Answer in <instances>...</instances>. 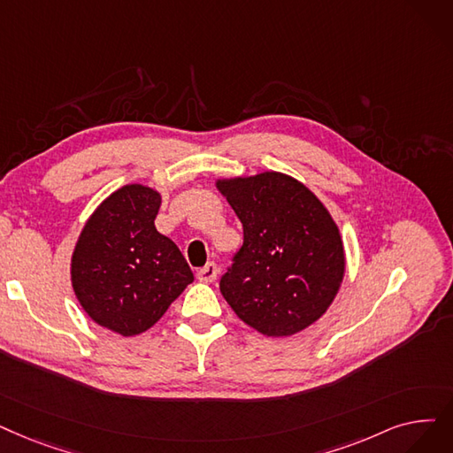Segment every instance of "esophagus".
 <instances>
[{
  "instance_id": "34e87169",
  "label": "esophagus",
  "mask_w": 453,
  "mask_h": 453,
  "mask_svg": "<svg viewBox=\"0 0 453 453\" xmlns=\"http://www.w3.org/2000/svg\"><path fill=\"white\" fill-rule=\"evenodd\" d=\"M196 275H198V280L203 283H212L216 280V275H219V266L214 263H207Z\"/></svg>"
}]
</instances>
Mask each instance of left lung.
I'll return each mask as SVG.
<instances>
[{
	"label": "left lung",
	"mask_w": 453,
	"mask_h": 453,
	"mask_svg": "<svg viewBox=\"0 0 453 453\" xmlns=\"http://www.w3.org/2000/svg\"><path fill=\"white\" fill-rule=\"evenodd\" d=\"M216 188L244 227V244L220 281L237 317L266 337L317 322L346 272L339 226L302 181L281 172L219 178Z\"/></svg>",
	"instance_id": "8db88e82"
}]
</instances>
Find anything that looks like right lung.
I'll return each mask as SVG.
<instances>
[{
  "label": "right lung",
  "instance_id": "add662e5",
  "mask_svg": "<svg viewBox=\"0 0 453 453\" xmlns=\"http://www.w3.org/2000/svg\"><path fill=\"white\" fill-rule=\"evenodd\" d=\"M161 194L131 183L114 190L85 222L72 253V287L88 317L122 337L161 320L194 281L183 253L155 227Z\"/></svg>",
  "mask_w": 453,
  "mask_h": 453
}]
</instances>
